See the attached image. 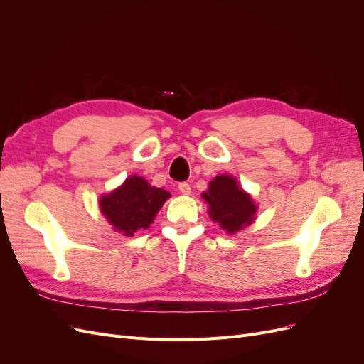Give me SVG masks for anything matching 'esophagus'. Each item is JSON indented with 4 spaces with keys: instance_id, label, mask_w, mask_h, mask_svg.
<instances>
[{
    "instance_id": "esophagus-1",
    "label": "esophagus",
    "mask_w": 364,
    "mask_h": 364,
    "mask_svg": "<svg viewBox=\"0 0 364 364\" xmlns=\"http://www.w3.org/2000/svg\"><path fill=\"white\" fill-rule=\"evenodd\" d=\"M179 191H181L182 194H186V196H188V194L191 193V186H190V183H188V182H181V183H179Z\"/></svg>"
}]
</instances>
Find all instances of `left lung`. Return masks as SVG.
Instances as JSON below:
<instances>
[{
    "label": "left lung",
    "mask_w": 364,
    "mask_h": 364,
    "mask_svg": "<svg viewBox=\"0 0 364 364\" xmlns=\"http://www.w3.org/2000/svg\"><path fill=\"white\" fill-rule=\"evenodd\" d=\"M203 199L208 202L209 215L229 234L238 232L255 218L253 214L257 211V205L252 202L249 194L240 188L237 181L228 174L217 176L211 181L208 193H203Z\"/></svg>",
    "instance_id": "8db88e82"
}]
</instances>
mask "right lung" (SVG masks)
I'll use <instances>...</instances> for the list:
<instances>
[{
	"label": "right lung",
	"instance_id": "add662e5",
	"mask_svg": "<svg viewBox=\"0 0 364 364\" xmlns=\"http://www.w3.org/2000/svg\"><path fill=\"white\" fill-rule=\"evenodd\" d=\"M168 197V191L149 185L139 176H130L123 186L102 197L100 209L117 230L132 237L138 229L149 228Z\"/></svg>",
	"mask_w": 364,
	"mask_h": 364
}]
</instances>
